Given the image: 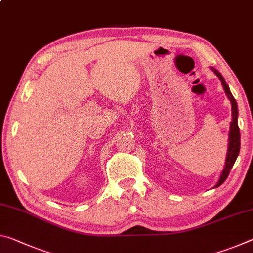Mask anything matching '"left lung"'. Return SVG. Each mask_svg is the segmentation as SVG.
Masks as SVG:
<instances>
[{
	"label": "left lung",
	"instance_id": "1",
	"mask_svg": "<svg viewBox=\"0 0 253 253\" xmlns=\"http://www.w3.org/2000/svg\"><path fill=\"white\" fill-rule=\"evenodd\" d=\"M213 71H214V74H215L220 78L222 84H223V88H224L226 96L229 97V99L231 101V106H232V122H231V125H230V135H229L230 142H229V148H228V155H226V161H225V166H224L223 172H222L219 182H217V184L215 185V187H217V186H220L226 178H228L230 170H231V169H232V166L235 163V160H237V157L239 155L240 143L241 142H240V129H239V125H238L237 101H235L234 97L232 96V93H231L229 85L225 83V80L223 77H222V75L216 69H214V68H213Z\"/></svg>",
	"mask_w": 253,
	"mask_h": 253
}]
</instances>
